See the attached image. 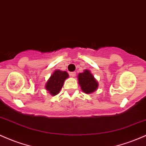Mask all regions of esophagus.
Instances as JSON below:
<instances>
[{
  "label": "esophagus",
  "mask_w": 146,
  "mask_h": 146,
  "mask_svg": "<svg viewBox=\"0 0 146 146\" xmlns=\"http://www.w3.org/2000/svg\"><path fill=\"white\" fill-rule=\"evenodd\" d=\"M76 72H71V73H70V76H71L72 78H74V77L76 76Z\"/></svg>",
  "instance_id": "34e87169"
}]
</instances>
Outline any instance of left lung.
Instances as JSON below:
<instances>
[{
  "label": "left lung",
  "instance_id": "obj_1",
  "mask_svg": "<svg viewBox=\"0 0 146 146\" xmlns=\"http://www.w3.org/2000/svg\"><path fill=\"white\" fill-rule=\"evenodd\" d=\"M78 79L81 89L85 94H92L98 88V82L89 70L85 69L82 73H80Z\"/></svg>",
  "mask_w": 146,
  "mask_h": 146
}]
</instances>
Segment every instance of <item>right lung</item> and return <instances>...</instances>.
<instances>
[{
    "label": "right lung",
    "instance_id": "1",
    "mask_svg": "<svg viewBox=\"0 0 146 146\" xmlns=\"http://www.w3.org/2000/svg\"><path fill=\"white\" fill-rule=\"evenodd\" d=\"M69 77L66 71L55 70L45 84V88L51 96L57 95L62 89L64 81Z\"/></svg>",
    "mask_w": 146,
    "mask_h": 146
}]
</instances>
